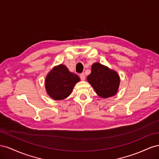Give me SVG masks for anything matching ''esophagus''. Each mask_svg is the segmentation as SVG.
Listing matches in <instances>:
<instances>
[{"instance_id":"esophagus-1","label":"esophagus","mask_w":159,"mask_h":159,"mask_svg":"<svg viewBox=\"0 0 159 159\" xmlns=\"http://www.w3.org/2000/svg\"><path fill=\"white\" fill-rule=\"evenodd\" d=\"M80 79H81V80H85V74H84V73H81V74H80Z\"/></svg>"}]
</instances>
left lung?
<instances>
[{
  "mask_svg": "<svg viewBox=\"0 0 159 159\" xmlns=\"http://www.w3.org/2000/svg\"><path fill=\"white\" fill-rule=\"evenodd\" d=\"M88 81L99 96L107 98L117 92L120 79L116 71L99 63H95L91 67Z\"/></svg>",
  "mask_w": 159,
  "mask_h": 159,
  "instance_id": "8db88e82",
  "label": "left lung"
}]
</instances>
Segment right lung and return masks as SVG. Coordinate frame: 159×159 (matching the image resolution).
Here are the masks:
<instances>
[{"mask_svg": "<svg viewBox=\"0 0 159 159\" xmlns=\"http://www.w3.org/2000/svg\"><path fill=\"white\" fill-rule=\"evenodd\" d=\"M80 81L78 75L70 72L63 64L54 67L46 78L48 94L55 100L64 99L71 94L72 89Z\"/></svg>", "mask_w": 159, "mask_h": 159, "instance_id": "1", "label": "right lung"}]
</instances>
